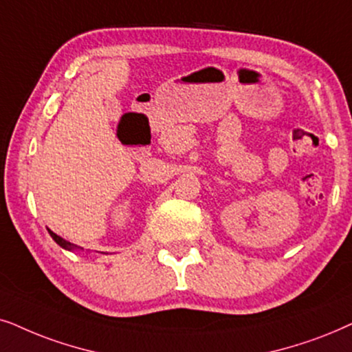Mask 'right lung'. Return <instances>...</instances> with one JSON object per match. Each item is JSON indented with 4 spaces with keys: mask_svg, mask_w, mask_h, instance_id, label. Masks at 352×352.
I'll return each instance as SVG.
<instances>
[{
    "mask_svg": "<svg viewBox=\"0 0 352 352\" xmlns=\"http://www.w3.org/2000/svg\"><path fill=\"white\" fill-rule=\"evenodd\" d=\"M50 232V235H51V238H53V240L58 243V245L63 248V250H65V251H75V250H82L80 246H77V245H72V243L70 241H67V240H64V238H60L59 235H56L54 232H51V230H48Z\"/></svg>",
    "mask_w": 352,
    "mask_h": 352,
    "instance_id": "add662e5",
    "label": "right lung"
}]
</instances>
